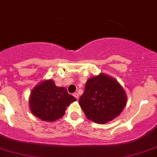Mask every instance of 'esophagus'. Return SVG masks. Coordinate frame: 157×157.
<instances>
[{
  "label": "esophagus",
  "instance_id": "obj_1",
  "mask_svg": "<svg viewBox=\"0 0 157 157\" xmlns=\"http://www.w3.org/2000/svg\"><path fill=\"white\" fill-rule=\"evenodd\" d=\"M73 96H74L75 98L78 100V94L77 92H75V93H73Z\"/></svg>",
  "mask_w": 157,
  "mask_h": 157
}]
</instances>
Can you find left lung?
<instances>
[{"label":"left lung","instance_id":"left-lung-1","mask_svg":"<svg viewBox=\"0 0 157 157\" xmlns=\"http://www.w3.org/2000/svg\"><path fill=\"white\" fill-rule=\"evenodd\" d=\"M86 117L97 123H105L117 117L126 103L122 86L104 74L89 78L78 100Z\"/></svg>","mask_w":157,"mask_h":157}]
</instances>
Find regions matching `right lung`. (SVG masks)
<instances>
[{
    "instance_id": "right-lung-1",
    "label": "right lung",
    "mask_w": 157,
    "mask_h": 157,
    "mask_svg": "<svg viewBox=\"0 0 157 157\" xmlns=\"http://www.w3.org/2000/svg\"><path fill=\"white\" fill-rule=\"evenodd\" d=\"M76 98L66 89L58 87L52 80L44 81L35 86L30 96V109L41 120L52 122L64 116L65 109Z\"/></svg>"
}]
</instances>
